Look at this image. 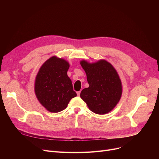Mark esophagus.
Segmentation results:
<instances>
[{
    "mask_svg": "<svg viewBox=\"0 0 159 159\" xmlns=\"http://www.w3.org/2000/svg\"><path fill=\"white\" fill-rule=\"evenodd\" d=\"M77 96H80V91H77Z\"/></svg>",
    "mask_w": 159,
    "mask_h": 159,
    "instance_id": "1",
    "label": "esophagus"
}]
</instances>
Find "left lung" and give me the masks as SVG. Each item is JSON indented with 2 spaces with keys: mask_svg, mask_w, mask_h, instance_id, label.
<instances>
[{
  "mask_svg": "<svg viewBox=\"0 0 159 159\" xmlns=\"http://www.w3.org/2000/svg\"><path fill=\"white\" fill-rule=\"evenodd\" d=\"M86 73L89 87L82 89L80 97L89 109L98 115L111 111L121 98L122 87L119 75L113 66L105 60L95 63L81 61Z\"/></svg>",
  "mask_w": 159,
  "mask_h": 159,
  "instance_id": "1",
  "label": "left lung"
}]
</instances>
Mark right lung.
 <instances>
[{"mask_svg": "<svg viewBox=\"0 0 159 159\" xmlns=\"http://www.w3.org/2000/svg\"><path fill=\"white\" fill-rule=\"evenodd\" d=\"M70 64L63 58L52 57L40 67L36 76L35 93L40 103L52 113L66 109L77 96L67 75Z\"/></svg>", "mask_w": 159, "mask_h": 159, "instance_id": "right-lung-1", "label": "right lung"}]
</instances>
